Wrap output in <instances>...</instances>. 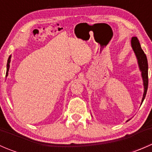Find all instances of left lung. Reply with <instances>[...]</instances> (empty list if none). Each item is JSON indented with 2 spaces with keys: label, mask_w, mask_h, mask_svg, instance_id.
Masks as SVG:
<instances>
[{
  "label": "left lung",
  "mask_w": 152,
  "mask_h": 152,
  "mask_svg": "<svg viewBox=\"0 0 152 152\" xmlns=\"http://www.w3.org/2000/svg\"><path fill=\"white\" fill-rule=\"evenodd\" d=\"M132 47L133 50H134L135 56L137 59V63L138 66L140 67V70L141 71V76L142 78V82H143L144 86V93L142 96L141 104L143 102L144 99L146 95L147 89H148V61L144 51L142 50L141 46L140 45L139 40L136 37H133L131 39Z\"/></svg>",
  "instance_id": "obj_1"
}]
</instances>
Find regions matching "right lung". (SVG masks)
<instances>
[{
  "label": "right lung",
  "mask_w": 152,
  "mask_h": 152,
  "mask_svg": "<svg viewBox=\"0 0 152 152\" xmlns=\"http://www.w3.org/2000/svg\"><path fill=\"white\" fill-rule=\"evenodd\" d=\"M11 55L10 56V57H9L8 59V61H7V73H6V76H8V72H9V70H10V62H11Z\"/></svg>",
  "instance_id": "obj_1"
}]
</instances>
